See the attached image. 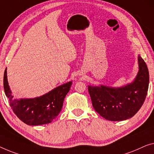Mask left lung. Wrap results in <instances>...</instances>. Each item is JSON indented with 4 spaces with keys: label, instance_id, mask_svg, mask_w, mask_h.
<instances>
[{
    "label": "left lung",
    "instance_id": "8db88e82",
    "mask_svg": "<svg viewBox=\"0 0 154 154\" xmlns=\"http://www.w3.org/2000/svg\"><path fill=\"white\" fill-rule=\"evenodd\" d=\"M139 70L134 81L119 88L88 86L93 106L107 120L122 121L139 111L147 94L149 75L146 63L138 55Z\"/></svg>",
    "mask_w": 154,
    "mask_h": 154
}]
</instances>
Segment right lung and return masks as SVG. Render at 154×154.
Instances as JSON below:
<instances>
[{
    "instance_id": "right-lung-1",
    "label": "right lung",
    "mask_w": 154,
    "mask_h": 154,
    "mask_svg": "<svg viewBox=\"0 0 154 154\" xmlns=\"http://www.w3.org/2000/svg\"><path fill=\"white\" fill-rule=\"evenodd\" d=\"M71 85L72 82H69L40 97L17 100L11 95L7 76V68L4 72V91L10 101V106L16 116L27 125H42L51 122L60 113L64 98L69 92Z\"/></svg>"
}]
</instances>
